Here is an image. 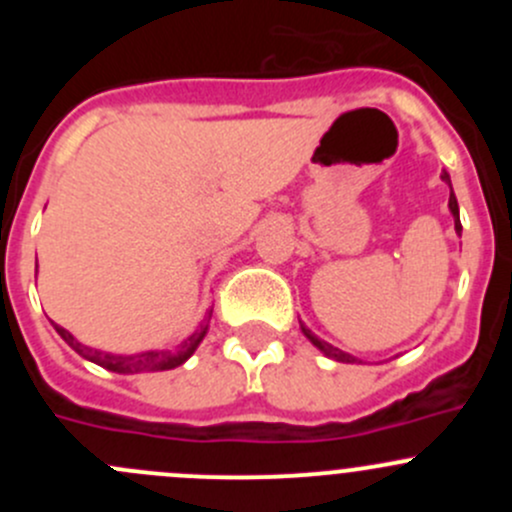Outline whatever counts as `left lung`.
<instances>
[{"label": "left lung", "instance_id": "1", "mask_svg": "<svg viewBox=\"0 0 512 512\" xmlns=\"http://www.w3.org/2000/svg\"><path fill=\"white\" fill-rule=\"evenodd\" d=\"M441 180L448 185V188H451V175H448L446 170H443V173H441ZM448 210H451V215H453V225H456V232H461V215H458V200H456V195H453V188H451V198H448ZM299 327H302L304 337H307L309 342H312L314 347H317L324 356H329V359L342 361V364H356V361H359V359H356V356H352L349 352H342V349L332 347V344H329V342L319 339L317 334H314L312 329L304 327L302 322H299ZM359 364H361V361H359Z\"/></svg>", "mask_w": 512, "mask_h": 512}]
</instances>
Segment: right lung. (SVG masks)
<instances>
[{
	"label": "right lung",
	"instance_id": "add662e5",
	"mask_svg": "<svg viewBox=\"0 0 512 512\" xmlns=\"http://www.w3.org/2000/svg\"><path fill=\"white\" fill-rule=\"evenodd\" d=\"M208 322L200 324V327L195 329V332L190 334V337L185 339L175 352H170V349H148V352H138V354H111V352H103V349L86 347V344H81L69 329L59 327L56 322L51 324H54V329L59 332V337L64 339L76 354L84 356L86 361H94V364L113 371V374H141V371H168V369H175V366L185 364V361L195 354V349L200 347L205 334H208Z\"/></svg>",
	"mask_w": 512,
	"mask_h": 512
}]
</instances>
